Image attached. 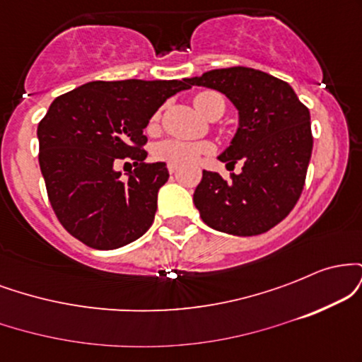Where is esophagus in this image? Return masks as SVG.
I'll return each mask as SVG.
<instances>
[{
	"instance_id": "34e87169",
	"label": "esophagus",
	"mask_w": 362,
	"mask_h": 362,
	"mask_svg": "<svg viewBox=\"0 0 362 362\" xmlns=\"http://www.w3.org/2000/svg\"><path fill=\"white\" fill-rule=\"evenodd\" d=\"M168 172L170 173H177L178 172V167H177V165H168Z\"/></svg>"
}]
</instances>
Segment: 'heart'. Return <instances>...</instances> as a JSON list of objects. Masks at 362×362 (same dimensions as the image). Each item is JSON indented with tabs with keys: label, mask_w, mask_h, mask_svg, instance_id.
Wrapping results in <instances>:
<instances>
[{
	"label": "heart",
	"mask_w": 362,
	"mask_h": 362,
	"mask_svg": "<svg viewBox=\"0 0 362 362\" xmlns=\"http://www.w3.org/2000/svg\"><path fill=\"white\" fill-rule=\"evenodd\" d=\"M218 93H213V91H204V93H199L197 97L194 98V105L199 112H204L207 102L209 98L216 97ZM158 122V114L153 115L151 119V127ZM209 143L206 141H189V139H177V138H168L160 141L153 146V156L158 161H165L168 165H190L197 160L199 156L206 155V153H211Z\"/></svg>",
	"instance_id": "obj_1"
}]
</instances>
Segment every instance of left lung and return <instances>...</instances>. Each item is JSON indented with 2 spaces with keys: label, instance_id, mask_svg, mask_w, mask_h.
<instances>
[{
  "label": "left lung",
  "instance_id": "1",
  "mask_svg": "<svg viewBox=\"0 0 362 362\" xmlns=\"http://www.w3.org/2000/svg\"><path fill=\"white\" fill-rule=\"evenodd\" d=\"M221 91L238 110V129L218 160L243 161L230 180L202 172L194 204L213 230L236 236L269 231L296 206L313 149L310 110L286 81L259 69H213L187 78Z\"/></svg>",
  "mask_w": 362,
  "mask_h": 362
}]
</instances>
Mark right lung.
I'll list each match as a JSON object with an SVG mask.
<instances>
[{
    "instance_id": "right-lung-1",
    "label": "right lung",
    "mask_w": 362,
    "mask_h": 362,
    "mask_svg": "<svg viewBox=\"0 0 362 362\" xmlns=\"http://www.w3.org/2000/svg\"><path fill=\"white\" fill-rule=\"evenodd\" d=\"M184 80L90 81L51 103L37 127L39 165L49 201L69 235L97 250H114L153 224L167 163H146L143 134ZM135 161L128 180L115 170Z\"/></svg>"
}]
</instances>
